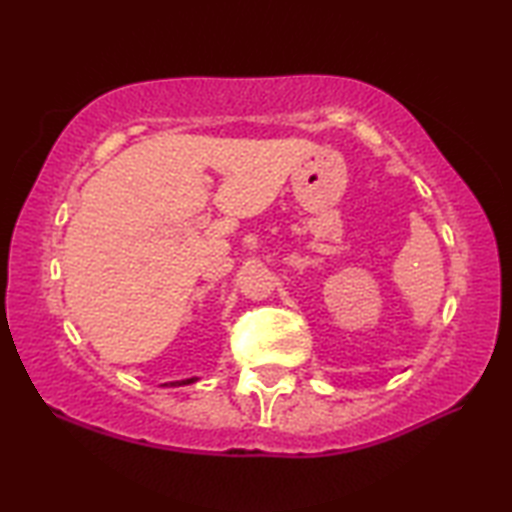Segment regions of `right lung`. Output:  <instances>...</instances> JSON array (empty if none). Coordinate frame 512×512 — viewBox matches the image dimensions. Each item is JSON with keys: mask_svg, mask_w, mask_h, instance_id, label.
<instances>
[{"mask_svg": "<svg viewBox=\"0 0 512 512\" xmlns=\"http://www.w3.org/2000/svg\"><path fill=\"white\" fill-rule=\"evenodd\" d=\"M196 381V377H192V379H183V381H171V386H185V384H194Z\"/></svg>", "mask_w": 512, "mask_h": 512, "instance_id": "obj_1", "label": "right lung"}]
</instances>
